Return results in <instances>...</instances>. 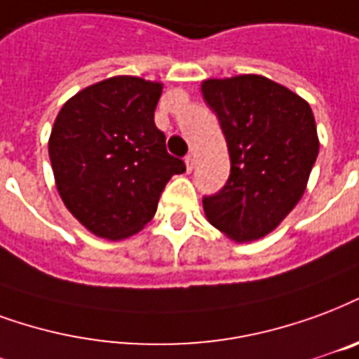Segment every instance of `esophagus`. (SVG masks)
I'll use <instances>...</instances> for the list:
<instances>
[{
	"label": "esophagus",
	"instance_id": "34e87169",
	"mask_svg": "<svg viewBox=\"0 0 359 359\" xmlns=\"http://www.w3.org/2000/svg\"><path fill=\"white\" fill-rule=\"evenodd\" d=\"M184 163H187V171L192 172L194 163H196V161H194V156H187V158H184Z\"/></svg>",
	"mask_w": 359,
	"mask_h": 359
}]
</instances>
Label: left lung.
<instances>
[{"label": "left lung", "instance_id": "8db88e82", "mask_svg": "<svg viewBox=\"0 0 359 359\" xmlns=\"http://www.w3.org/2000/svg\"><path fill=\"white\" fill-rule=\"evenodd\" d=\"M201 93L219 118L230 154L226 184L203 198L207 220L230 240H261L306 190L320 152L312 108L257 74L205 79Z\"/></svg>", "mask_w": 359, "mask_h": 359}]
</instances>
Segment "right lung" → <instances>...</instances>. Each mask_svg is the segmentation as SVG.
I'll use <instances>...</instances> for the list:
<instances>
[{"instance_id": "1", "label": "right lung", "mask_w": 359, "mask_h": 359, "mask_svg": "<svg viewBox=\"0 0 359 359\" xmlns=\"http://www.w3.org/2000/svg\"><path fill=\"white\" fill-rule=\"evenodd\" d=\"M163 85L116 76L85 87L58 112L49 158L66 209L89 232L126 240L152 220L184 161L167 154L154 123Z\"/></svg>"}]
</instances>
